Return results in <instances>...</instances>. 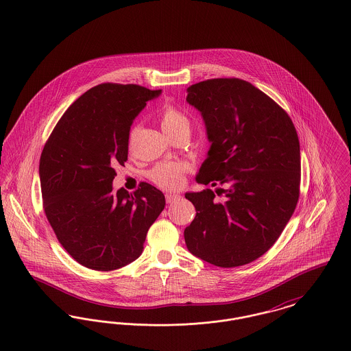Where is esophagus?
I'll list each match as a JSON object with an SVG mask.
<instances>
[{
	"mask_svg": "<svg viewBox=\"0 0 351 351\" xmlns=\"http://www.w3.org/2000/svg\"><path fill=\"white\" fill-rule=\"evenodd\" d=\"M180 197H182V196H180V195H176V193H167V195H166V200H167L168 204L180 200Z\"/></svg>",
	"mask_w": 351,
	"mask_h": 351,
	"instance_id": "1",
	"label": "esophagus"
}]
</instances>
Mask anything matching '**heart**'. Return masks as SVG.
I'll list each match as a JSON object with an SVG mask.
<instances>
[{
  "instance_id": "b5f03b06",
  "label": "heart",
  "mask_w": 351,
  "mask_h": 351,
  "mask_svg": "<svg viewBox=\"0 0 351 351\" xmlns=\"http://www.w3.org/2000/svg\"><path fill=\"white\" fill-rule=\"evenodd\" d=\"M160 126L168 136L172 134L189 129V121L178 109L168 106L160 113ZM133 133L130 134V136ZM184 166L180 163H158L149 172L151 182L165 189H175L183 182Z\"/></svg>"
}]
</instances>
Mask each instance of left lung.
I'll return each mask as SVG.
<instances>
[{
  "label": "left lung",
  "mask_w": 351,
  "mask_h": 351,
  "mask_svg": "<svg viewBox=\"0 0 351 351\" xmlns=\"http://www.w3.org/2000/svg\"><path fill=\"white\" fill-rule=\"evenodd\" d=\"M186 93L210 142L196 182L219 185L185 193L196 208L184 230L186 247L217 267L247 265L271 249L295 212L299 136L285 110L249 82L210 79Z\"/></svg>",
  "instance_id": "8db88e82"
}]
</instances>
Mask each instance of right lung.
<instances>
[{"instance_id": "1", "label": "right lung", "mask_w": 351, "mask_h": 351, "mask_svg": "<svg viewBox=\"0 0 351 351\" xmlns=\"http://www.w3.org/2000/svg\"><path fill=\"white\" fill-rule=\"evenodd\" d=\"M162 90L100 84L59 119L40 155L43 208L60 245L84 267L113 271L135 261L165 209L149 183L113 191L116 165L128 160L134 118Z\"/></svg>"}]
</instances>
